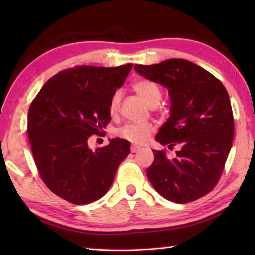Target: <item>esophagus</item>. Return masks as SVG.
<instances>
[{"label":"esophagus","mask_w":255,"mask_h":255,"mask_svg":"<svg viewBox=\"0 0 255 255\" xmlns=\"http://www.w3.org/2000/svg\"><path fill=\"white\" fill-rule=\"evenodd\" d=\"M139 149H140V147H139V146H137V145H131V147H130L131 153H136Z\"/></svg>","instance_id":"obj_1"}]
</instances>
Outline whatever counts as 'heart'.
Here are the masks:
<instances>
[{"instance_id": "obj_1", "label": "heart", "mask_w": 255, "mask_h": 255, "mask_svg": "<svg viewBox=\"0 0 255 255\" xmlns=\"http://www.w3.org/2000/svg\"><path fill=\"white\" fill-rule=\"evenodd\" d=\"M132 88L150 106H156L161 100L162 90L159 85L152 80L140 79L132 84ZM120 101H122V91L116 90L112 93L109 101L110 115H116L118 112ZM154 131V127L150 124H136L128 123L118 129V136L124 139L131 141L133 144H144Z\"/></svg>"}]
</instances>
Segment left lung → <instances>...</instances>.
<instances>
[{
  "instance_id": "obj_1",
  "label": "left lung",
  "mask_w": 255,
  "mask_h": 255,
  "mask_svg": "<svg viewBox=\"0 0 255 255\" xmlns=\"http://www.w3.org/2000/svg\"><path fill=\"white\" fill-rule=\"evenodd\" d=\"M137 73L169 90L171 112L156 139L172 149L153 150L147 176L165 199L188 204L218 183L234 138V118L225 86L205 68L171 58L154 65H135Z\"/></svg>"
}]
</instances>
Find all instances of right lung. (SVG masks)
I'll return each mask as SVG.
<instances>
[{"label": "right lung", "mask_w": 255, "mask_h": 255, "mask_svg": "<svg viewBox=\"0 0 255 255\" xmlns=\"http://www.w3.org/2000/svg\"><path fill=\"white\" fill-rule=\"evenodd\" d=\"M131 68L126 64L64 70L46 82L30 105L27 132L38 172L50 191L72 204L105 196L130 153V143L120 138L96 150L88 143L109 124L110 98Z\"/></svg>", "instance_id": "1"}]
</instances>
